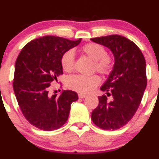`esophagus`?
Masks as SVG:
<instances>
[{
	"label": "esophagus",
	"mask_w": 159,
	"mask_h": 159,
	"mask_svg": "<svg viewBox=\"0 0 159 159\" xmlns=\"http://www.w3.org/2000/svg\"><path fill=\"white\" fill-rule=\"evenodd\" d=\"M78 97L80 98H83L86 97V94H84V93H78Z\"/></svg>",
	"instance_id": "34e87169"
}]
</instances>
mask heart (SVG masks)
Here are the masks:
<instances>
[{
	"label": "heart",
	"instance_id": "obj_1",
	"mask_svg": "<svg viewBox=\"0 0 159 159\" xmlns=\"http://www.w3.org/2000/svg\"><path fill=\"white\" fill-rule=\"evenodd\" d=\"M81 51L94 61V68L102 75H108L111 71L114 65V59L106 54V50L97 43H89L83 46ZM61 66L67 72L72 71L75 66V53L73 51H66L61 57ZM101 78L98 75L91 76L74 75L68 78L67 84L70 89L83 93L91 92L99 84Z\"/></svg>",
	"mask_w": 159,
	"mask_h": 159
}]
</instances>
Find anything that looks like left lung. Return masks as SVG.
I'll use <instances>...</instances> for the list:
<instances>
[{"label":"left lung","instance_id":"obj_1","mask_svg":"<svg viewBox=\"0 0 159 159\" xmlns=\"http://www.w3.org/2000/svg\"><path fill=\"white\" fill-rule=\"evenodd\" d=\"M91 40L109 48L115 57L113 69L100 89L107 95L98 97V105L91 113V119L102 129H118L132 118L143 97L147 85L145 57L133 41L121 35ZM107 96H112L111 101Z\"/></svg>","mask_w":159,"mask_h":159}]
</instances>
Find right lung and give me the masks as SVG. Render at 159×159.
<instances>
[{
  "mask_svg": "<svg viewBox=\"0 0 159 159\" xmlns=\"http://www.w3.org/2000/svg\"><path fill=\"white\" fill-rule=\"evenodd\" d=\"M81 38L70 41L44 36L30 41L15 62L13 89L24 116L32 125L44 131L61 127L68 118L72 102L78 99L75 91L66 90L51 95L49 86L63 74L61 57L78 45Z\"/></svg>",
  "mask_w": 159,
  "mask_h": 159,
  "instance_id": "right-lung-1",
  "label": "right lung"
}]
</instances>
